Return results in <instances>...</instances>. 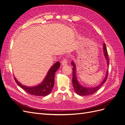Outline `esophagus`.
I'll list each match as a JSON object with an SVG mask.
<instances>
[{"instance_id":"esophagus-1","label":"esophagus","mask_w":125,"mask_h":125,"mask_svg":"<svg viewBox=\"0 0 125 125\" xmlns=\"http://www.w3.org/2000/svg\"><path fill=\"white\" fill-rule=\"evenodd\" d=\"M67 63H68V62H67V58H64L63 59V60H62V65H63V66L66 65L67 64Z\"/></svg>"}]
</instances>
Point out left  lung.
I'll use <instances>...</instances> for the list:
<instances>
[{
  "instance_id": "obj_1",
  "label": "left lung",
  "mask_w": 125,
  "mask_h": 125,
  "mask_svg": "<svg viewBox=\"0 0 125 125\" xmlns=\"http://www.w3.org/2000/svg\"><path fill=\"white\" fill-rule=\"evenodd\" d=\"M103 49H104V56L105 57L106 59L107 60V65H109V59L108 58V54L107 52V48L106 46V45L104 44L103 45ZM71 65L73 66V80H72V81H73V84L74 90L75 91V92H76V93L79 95H81V96H85V95H90V94H92L96 92L97 91L99 90L100 87L106 81V79L108 76V71L107 72V74L106 75V77L105 78L103 81L102 82V83L100 84L99 85H98L96 87H94V88H85V87L82 86L80 85V84L79 83L77 80V78H76V74H75V66L74 65V63L73 62H71Z\"/></svg>"
}]
</instances>
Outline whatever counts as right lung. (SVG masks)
Here are the masks:
<instances>
[{
  "instance_id": "right-lung-1",
  "label": "right lung",
  "mask_w": 125,
  "mask_h": 125,
  "mask_svg": "<svg viewBox=\"0 0 125 125\" xmlns=\"http://www.w3.org/2000/svg\"><path fill=\"white\" fill-rule=\"evenodd\" d=\"M60 65V63L59 62H56L48 71L46 77L43 82L38 85L33 87L26 86L21 84L15 77H14V80L19 86L31 95L35 96H46L50 94L53 88L55 74L57 70L59 68Z\"/></svg>"
}]
</instances>
